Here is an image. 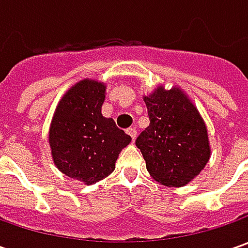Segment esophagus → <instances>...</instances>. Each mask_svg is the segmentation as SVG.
<instances>
[{
  "label": "esophagus",
  "instance_id": "1",
  "mask_svg": "<svg viewBox=\"0 0 248 248\" xmlns=\"http://www.w3.org/2000/svg\"><path fill=\"white\" fill-rule=\"evenodd\" d=\"M127 134L132 138V140H135V138H137V128H135V127H129V128L127 129Z\"/></svg>",
  "mask_w": 248,
  "mask_h": 248
}]
</instances>
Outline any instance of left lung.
Returning a JSON list of instances; mask_svg holds the SVG:
<instances>
[{"label":"left lung","mask_w":248,"mask_h":248,"mask_svg":"<svg viewBox=\"0 0 248 248\" xmlns=\"http://www.w3.org/2000/svg\"><path fill=\"white\" fill-rule=\"evenodd\" d=\"M149 125L137 138L149 174L166 186L189 184L210 160L207 127L199 110L181 88L143 96Z\"/></svg>","instance_id":"obj_1"}]
</instances>
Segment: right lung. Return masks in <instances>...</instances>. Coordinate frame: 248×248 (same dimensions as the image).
Segmentation results:
<instances>
[{
	"instance_id": "right-lung-1",
	"label": "right lung",
	"mask_w": 248,
	"mask_h": 248,
	"mask_svg": "<svg viewBox=\"0 0 248 248\" xmlns=\"http://www.w3.org/2000/svg\"><path fill=\"white\" fill-rule=\"evenodd\" d=\"M105 92L103 82H77L59 100L49 128L55 166L87 185L110 175L120 152L131 142L114 120L102 116Z\"/></svg>"
}]
</instances>
